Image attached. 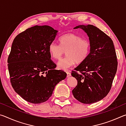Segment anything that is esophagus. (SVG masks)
I'll list each match as a JSON object with an SVG mask.
<instances>
[{
  "label": "esophagus",
  "instance_id": "1",
  "mask_svg": "<svg viewBox=\"0 0 126 126\" xmlns=\"http://www.w3.org/2000/svg\"><path fill=\"white\" fill-rule=\"evenodd\" d=\"M66 73H67V77H69L71 76V73H70V72H66Z\"/></svg>",
  "mask_w": 126,
  "mask_h": 126
}]
</instances>
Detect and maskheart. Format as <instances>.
<instances>
[{
    "instance_id": "b5f03b06",
    "label": "heart",
    "mask_w": 126,
    "mask_h": 126,
    "mask_svg": "<svg viewBox=\"0 0 126 126\" xmlns=\"http://www.w3.org/2000/svg\"><path fill=\"white\" fill-rule=\"evenodd\" d=\"M60 45L52 42L49 45L48 51L54 59L61 58L64 51L67 56L59 61L57 65L59 69L66 71L76 63H81L87 58L90 52L91 45L88 40L80 36L68 33L59 39Z\"/></svg>"
}]
</instances>
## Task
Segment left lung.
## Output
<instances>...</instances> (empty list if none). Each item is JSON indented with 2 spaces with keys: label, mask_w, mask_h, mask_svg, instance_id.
I'll list each match as a JSON object with an SVG mask.
<instances>
[{
  "label": "left lung",
  "mask_w": 126,
  "mask_h": 126,
  "mask_svg": "<svg viewBox=\"0 0 126 126\" xmlns=\"http://www.w3.org/2000/svg\"><path fill=\"white\" fill-rule=\"evenodd\" d=\"M89 38L90 52L83 62L74 68L72 76L77 80L72 91L81 103L91 104L103 99L110 89L117 69L113 42L103 32L92 25H79Z\"/></svg>",
  "instance_id": "8db88e82"
}]
</instances>
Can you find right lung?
Instances as JSON below:
<instances>
[{
  "instance_id": "1",
  "label": "right lung",
  "mask_w": 126,
  "mask_h": 126,
  "mask_svg": "<svg viewBox=\"0 0 126 126\" xmlns=\"http://www.w3.org/2000/svg\"><path fill=\"white\" fill-rule=\"evenodd\" d=\"M58 32L48 25H35L13 42L8 59L10 82L15 92L30 103L47 101L55 86L67 77L65 72L55 69L48 51Z\"/></svg>"
}]
</instances>
